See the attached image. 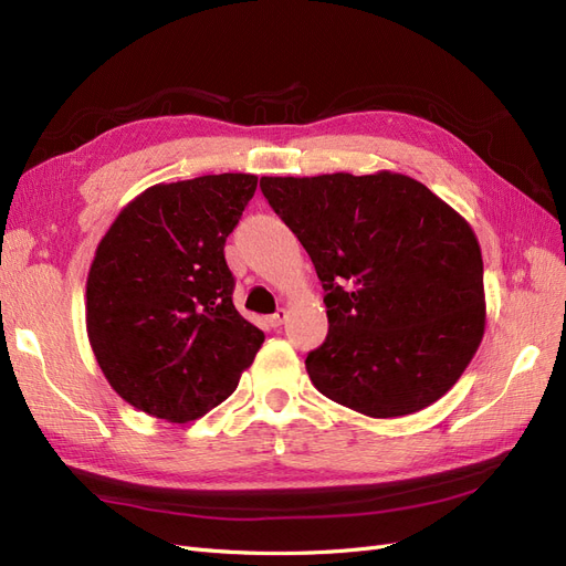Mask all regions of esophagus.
<instances>
[{"mask_svg": "<svg viewBox=\"0 0 566 566\" xmlns=\"http://www.w3.org/2000/svg\"><path fill=\"white\" fill-rule=\"evenodd\" d=\"M285 318H287V312H285V310H279L276 314L269 316V325H271V328H281V325L285 323Z\"/></svg>", "mask_w": 566, "mask_h": 566, "instance_id": "esophagus-1", "label": "esophagus"}]
</instances>
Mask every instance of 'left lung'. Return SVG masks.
Listing matches in <instances>:
<instances>
[{
	"label": "left lung",
	"mask_w": 566,
	"mask_h": 566,
	"mask_svg": "<svg viewBox=\"0 0 566 566\" xmlns=\"http://www.w3.org/2000/svg\"><path fill=\"white\" fill-rule=\"evenodd\" d=\"M310 252L328 335L306 356L314 387L370 418L441 399L484 337V262L470 224L406 175L262 177Z\"/></svg>",
	"instance_id": "8db88e82"
}]
</instances>
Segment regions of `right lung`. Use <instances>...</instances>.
<instances>
[{"mask_svg": "<svg viewBox=\"0 0 566 566\" xmlns=\"http://www.w3.org/2000/svg\"><path fill=\"white\" fill-rule=\"evenodd\" d=\"M254 175L156 184L101 238L87 279V335L111 387L169 422L229 399L264 333L233 306L224 245Z\"/></svg>", "mask_w": 566, "mask_h": 566, "instance_id": "1", "label": "right lung"}]
</instances>
